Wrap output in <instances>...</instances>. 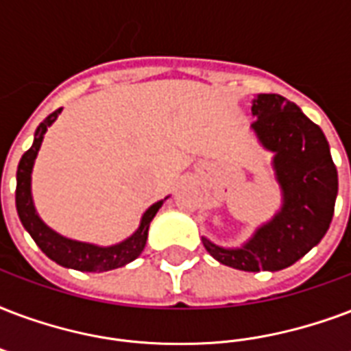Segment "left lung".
<instances>
[{
    "instance_id": "8db88e82",
    "label": "left lung",
    "mask_w": 351,
    "mask_h": 351,
    "mask_svg": "<svg viewBox=\"0 0 351 351\" xmlns=\"http://www.w3.org/2000/svg\"><path fill=\"white\" fill-rule=\"evenodd\" d=\"M252 130L267 151L283 204L241 248L219 247L202 237L219 263L237 271H282L317 247L330 228L339 191L337 167L324 132L294 103L278 93L252 101Z\"/></svg>"
}]
</instances>
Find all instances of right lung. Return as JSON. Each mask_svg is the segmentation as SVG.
<instances>
[{"label": "right lung", "instance_id": "right-lung-1", "mask_svg": "<svg viewBox=\"0 0 351 351\" xmlns=\"http://www.w3.org/2000/svg\"><path fill=\"white\" fill-rule=\"evenodd\" d=\"M60 112H62V108L49 114L44 121L40 123L36 132H34L33 147L21 156L20 164H18V171H16V210H18V217H20L23 228L29 232L34 243L38 245L40 250L47 258L53 259L55 263L82 272L112 271V269L130 263L143 252L151 221L156 215V211L162 208L164 200L152 204L143 213L140 228L136 230L128 239L121 241L117 245H112V247H97V245H92V243H80V241L68 239V237L57 234L55 230H51L38 217L36 208L33 204L31 173H33L34 160H36V154H38L42 140H44V134L47 132V127H51L55 123Z\"/></svg>", "mask_w": 351, "mask_h": 351}]
</instances>
